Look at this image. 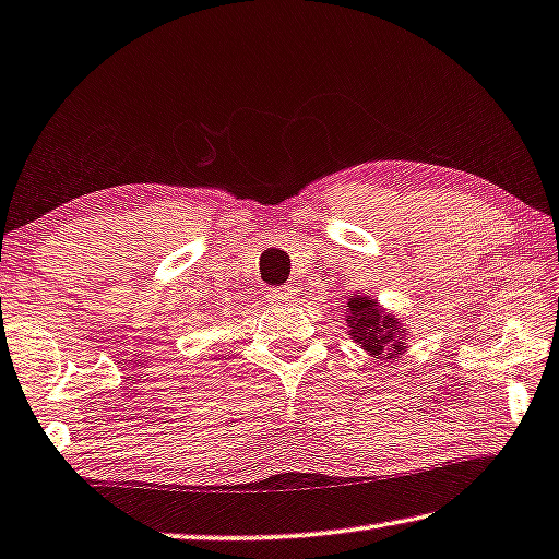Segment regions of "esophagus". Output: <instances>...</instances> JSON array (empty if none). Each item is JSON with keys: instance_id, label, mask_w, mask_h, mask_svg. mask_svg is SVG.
Wrapping results in <instances>:
<instances>
[{"instance_id": "obj_1", "label": "esophagus", "mask_w": 559, "mask_h": 559, "mask_svg": "<svg viewBox=\"0 0 559 559\" xmlns=\"http://www.w3.org/2000/svg\"><path fill=\"white\" fill-rule=\"evenodd\" d=\"M267 297H270V302H272V305H292V302H297V292L292 289V287L272 289Z\"/></svg>"}]
</instances>
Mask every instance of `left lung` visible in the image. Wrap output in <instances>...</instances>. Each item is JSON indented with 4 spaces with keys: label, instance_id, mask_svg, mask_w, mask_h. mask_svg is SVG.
Masks as SVG:
<instances>
[{
    "label": "left lung",
    "instance_id": "1",
    "mask_svg": "<svg viewBox=\"0 0 559 559\" xmlns=\"http://www.w3.org/2000/svg\"><path fill=\"white\" fill-rule=\"evenodd\" d=\"M347 332L369 357L397 359L407 352V322L388 312L374 297H347Z\"/></svg>",
    "mask_w": 559,
    "mask_h": 559
}]
</instances>
